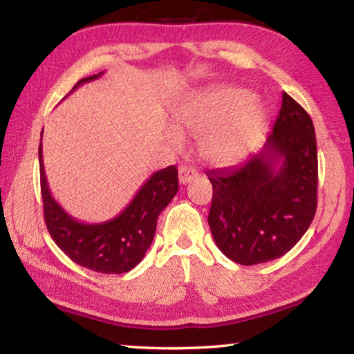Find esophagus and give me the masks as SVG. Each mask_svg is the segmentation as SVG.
Wrapping results in <instances>:
<instances>
[{
    "instance_id": "1",
    "label": "esophagus",
    "mask_w": 354,
    "mask_h": 354,
    "mask_svg": "<svg viewBox=\"0 0 354 354\" xmlns=\"http://www.w3.org/2000/svg\"><path fill=\"white\" fill-rule=\"evenodd\" d=\"M196 176H198V171H196L194 167H187V165L179 167L178 178H179V183H181V184H187L190 181H194Z\"/></svg>"
}]
</instances>
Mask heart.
Listing matches in <instances>:
<instances>
[{
    "label": "heart",
    "mask_w": 354,
    "mask_h": 354,
    "mask_svg": "<svg viewBox=\"0 0 354 354\" xmlns=\"http://www.w3.org/2000/svg\"><path fill=\"white\" fill-rule=\"evenodd\" d=\"M254 95L239 87L203 93L176 111V127L198 139L203 158L215 165L236 162L248 151L267 124V112L253 103ZM170 140L183 145V136L170 131Z\"/></svg>",
    "instance_id": "obj_1"
}]
</instances>
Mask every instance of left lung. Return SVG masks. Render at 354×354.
I'll list each match as a JSON object with an SVG mask.
<instances>
[{"label": "left lung", "mask_w": 354, "mask_h": 354, "mask_svg": "<svg viewBox=\"0 0 354 354\" xmlns=\"http://www.w3.org/2000/svg\"><path fill=\"white\" fill-rule=\"evenodd\" d=\"M317 167L313 120L284 92L259 151L241 165L206 173L214 187L207 221L221 253L256 266L295 247L315 215Z\"/></svg>", "instance_id": "obj_1"}]
</instances>
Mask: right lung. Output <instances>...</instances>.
<instances>
[{
  "label": "right lung",
  "instance_id": "add662e5",
  "mask_svg": "<svg viewBox=\"0 0 354 354\" xmlns=\"http://www.w3.org/2000/svg\"><path fill=\"white\" fill-rule=\"evenodd\" d=\"M101 75L103 71L84 77L73 91L98 80ZM39 164L45 223L53 241L71 261L98 273L120 274L133 270L153 242L159 214L169 206L179 189L176 167L169 165L154 171L117 217L101 223H82L53 198L45 175L41 139Z\"/></svg>",
  "mask_w": 354,
  "mask_h": 354
}]
</instances>
